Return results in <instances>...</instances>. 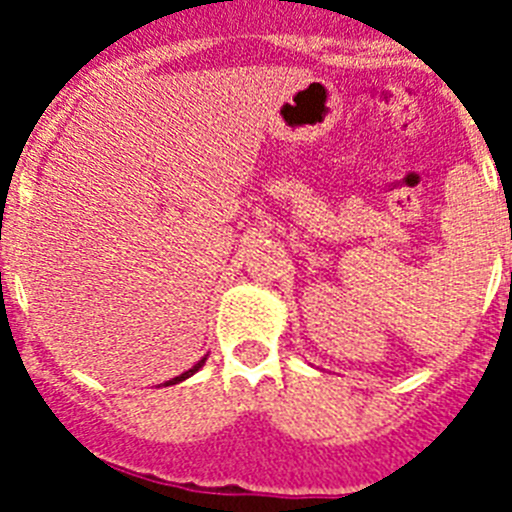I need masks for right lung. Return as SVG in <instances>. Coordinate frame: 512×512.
I'll return each mask as SVG.
<instances>
[{
	"label": "right lung",
	"mask_w": 512,
	"mask_h": 512,
	"mask_svg": "<svg viewBox=\"0 0 512 512\" xmlns=\"http://www.w3.org/2000/svg\"><path fill=\"white\" fill-rule=\"evenodd\" d=\"M202 366H205V359H200V361H197V364H194L192 369H189V372H184V374H179V377L169 379V382H166V387H169V384H176V382H184V379H189V377H192L194 372H200Z\"/></svg>",
	"instance_id": "obj_1"
}]
</instances>
